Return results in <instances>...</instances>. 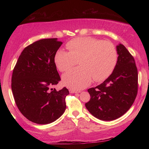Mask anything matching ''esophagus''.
Wrapping results in <instances>:
<instances>
[{
  "mask_svg": "<svg viewBox=\"0 0 149 149\" xmlns=\"http://www.w3.org/2000/svg\"><path fill=\"white\" fill-rule=\"evenodd\" d=\"M70 93H80V91H76L73 90V89H70Z\"/></svg>",
  "mask_w": 149,
  "mask_h": 149,
  "instance_id": "34e87169",
  "label": "esophagus"
}]
</instances>
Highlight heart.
Masks as SVG:
<instances>
[{
  "label": "heart",
  "instance_id": "obj_1",
  "mask_svg": "<svg viewBox=\"0 0 149 149\" xmlns=\"http://www.w3.org/2000/svg\"><path fill=\"white\" fill-rule=\"evenodd\" d=\"M68 51L59 49L54 56V62L60 72H65L77 64L81 66L63 75L64 84L75 90L87 86L93 78L96 81L104 80L112 74L118 61L116 47L108 41L80 37L66 45Z\"/></svg>",
  "mask_w": 149,
  "mask_h": 149
}]
</instances>
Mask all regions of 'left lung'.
Listing matches in <instances>:
<instances>
[{"instance_id":"8db88e82","label":"left lung","mask_w":149,"mask_h":149,"mask_svg":"<svg viewBox=\"0 0 149 149\" xmlns=\"http://www.w3.org/2000/svg\"><path fill=\"white\" fill-rule=\"evenodd\" d=\"M117 64L102 84L88 89L91 99L85 107L100 120L112 121L123 116L134 102L138 73L134 58L122 44L116 46Z\"/></svg>"}]
</instances>
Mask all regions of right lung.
I'll use <instances>...</instances> for the list:
<instances>
[{
    "label": "right lung",
    "mask_w": 149,
    "mask_h": 149,
    "mask_svg": "<svg viewBox=\"0 0 149 149\" xmlns=\"http://www.w3.org/2000/svg\"><path fill=\"white\" fill-rule=\"evenodd\" d=\"M62 44L57 38L44 39L25 48L15 65L12 91L20 112L38 124H48L64 114L65 87L51 89L60 81L54 62L55 54Z\"/></svg>",
    "instance_id": "1"
}]
</instances>
